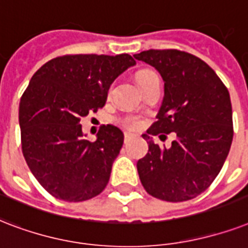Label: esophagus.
Masks as SVG:
<instances>
[{
    "instance_id": "34e87169",
    "label": "esophagus",
    "mask_w": 248,
    "mask_h": 248,
    "mask_svg": "<svg viewBox=\"0 0 248 248\" xmlns=\"http://www.w3.org/2000/svg\"><path fill=\"white\" fill-rule=\"evenodd\" d=\"M134 136L133 134H130V133H124V142H129L130 140H132V138H133Z\"/></svg>"
}]
</instances>
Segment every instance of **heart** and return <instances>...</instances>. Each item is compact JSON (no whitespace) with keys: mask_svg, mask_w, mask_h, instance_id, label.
<instances>
[{"mask_svg":"<svg viewBox=\"0 0 248 248\" xmlns=\"http://www.w3.org/2000/svg\"><path fill=\"white\" fill-rule=\"evenodd\" d=\"M153 78H158V76H156L154 71L151 70H141L136 74V81H137L140 88H142L145 84H147V81H150ZM120 124L124 128H126V129L136 130L141 126L142 120L141 118H138L136 115H126L123 119H120Z\"/></svg>","mask_w":248,"mask_h":248,"instance_id":"1","label":"heart"}]
</instances>
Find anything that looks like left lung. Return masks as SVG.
I'll return each mask as SVG.
<instances>
[{
	"mask_svg": "<svg viewBox=\"0 0 248 248\" xmlns=\"http://www.w3.org/2000/svg\"><path fill=\"white\" fill-rule=\"evenodd\" d=\"M134 58L155 67L164 80L158 120L142 137L147 154L137 162L142 186L154 198L184 202L214 182L229 154L233 116L228 88L204 61L177 50L141 51ZM174 131L170 149L151 140Z\"/></svg>",
	"mask_w": 248,
	"mask_h": 248,
	"instance_id": "left-lung-1",
	"label": "left lung"
}]
</instances>
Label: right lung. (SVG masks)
Listing matches in <instances>:
<instances>
[{
  "mask_svg": "<svg viewBox=\"0 0 248 248\" xmlns=\"http://www.w3.org/2000/svg\"><path fill=\"white\" fill-rule=\"evenodd\" d=\"M134 64L129 54H67L31 78L19 105L22 151L36 180L57 199L82 202L106 187L124 134L107 124L92 142L80 120L105 106L112 81Z\"/></svg>",
  "mask_w": 248,
  "mask_h": 248,
  "instance_id": "obj_1",
  "label": "right lung"
}]
</instances>
